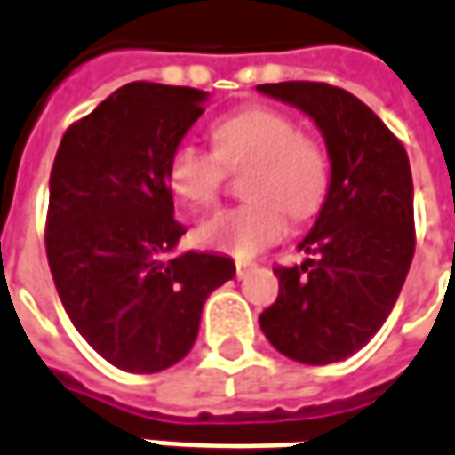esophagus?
Segmentation results:
<instances>
[{"label": "esophagus", "instance_id": "obj_1", "mask_svg": "<svg viewBox=\"0 0 455 455\" xmlns=\"http://www.w3.org/2000/svg\"><path fill=\"white\" fill-rule=\"evenodd\" d=\"M254 267H257L254 262H247V259H239V262H236V278H247L250 273H254Z\"/></svg>", "mask_w": 455, "mask_h": 455}]
</instances>
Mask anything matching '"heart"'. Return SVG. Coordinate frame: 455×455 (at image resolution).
I'll use <instances>...</instances> for the list:
<instances>
[{
  "instance_id": "1",
  "label": "heart",
  "mask_w": 455,
  "mask_h": 455,
  "mask_svg": "<svg viewBox=\"0 0 455 455\" xmlns=\"http://www.w3.org/2000/svg\"><path fill=\"white\" fill-rule=\"evenodd\" d=\"M213 151L182 144L172 151L167 180L190 208H211L227 170L250 167L244 196L252 201L216 213L198 228V242L252 257L285 231V213L296 221L314 216L330 190V156L319 141L301 136L299 123L281 110L247 108L231 113L211 131Z\"/></svg>"
}]
</instances>
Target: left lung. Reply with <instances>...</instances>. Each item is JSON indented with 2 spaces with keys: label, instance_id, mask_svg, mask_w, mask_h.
Masks as SVG:
<instances>
[{
  "label": "left lung",
  "instance_id": "obj_1",
  "mask_svg": "<svg viewBox=\"0 0 455 455\" xmlns=\"http://www.w3.org/2000/svg\"><path fill=\"white\" fill-rule=\"evenodd\" d=\"M257 92L307 113L330 156L327 198L299 242L308 257L275 267L281 293L259 327L291 361H345L381 330L412 265L410 159L384 121L339 87L278 82Z\"/></svg>",
  "mask_w": 455,
  "mask_h": 455
}]
</instances>
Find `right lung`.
Wrapping results in <instances>:
<instances>
[{"mask_svg":"<svg viewBox=\"0 0 455 455\" xmlns=\"http://www.w3.org/2000/svg\"><path fill=\"white\" fill-rule=\"evenodd\" d=\"M208 92L131 82L61 139L48 185L45 254L71 324L128 373H156L193 347L205 299L236 267L174 252L167 164Z\"/></svg>","mask_w":455,"mask_h":455,"instance_id":"right-lung-1","label":"right lung"}]
</instances>
